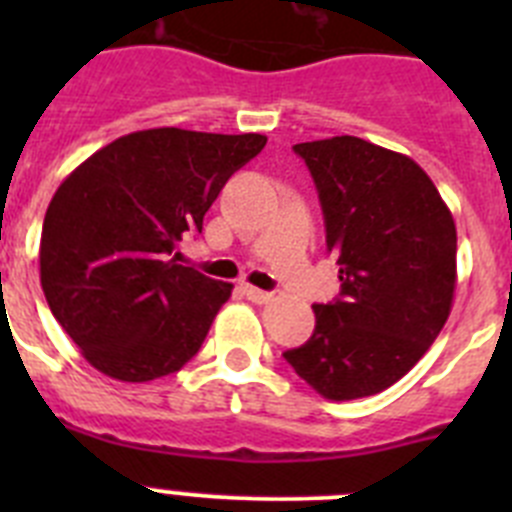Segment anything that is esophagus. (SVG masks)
Segmentation results:
<instances>
[{
    "label": "esophagus",
    "instance_id": "obj_1",
    "mask_svg": "<svg viewBox=\"0 0 512 512\" xmlns=\"http://www.w3.org/2000/svg\"><path fill=\"white\" fill-rule=\"evenodd\" d=\"M243 295H246L251 302H256V305H264V302L271 300V292H264V289L259 287H251V284H243Z\"/></svg>",
    "mask_w": 512,
    "mask_h": 512
}]
</instances>
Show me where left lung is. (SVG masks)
I'll return each instance as SVG.
<instances>
[{"label": "left lung", "instance_id": "obj_1", "mask_svg": "<svg viewBox=\"0 0 512 512\" xmlns=\"http://www.w3.org/2000/svg\"><path fill=\"white\" fill-rule=\"evenodd\" d=\"M318 187L341 295L312 305L315 330L284 359L328 400L387 390L449 320L456 225L413 158L354 135L297 143Z\"/></svg>", "mask_w": 512, "mask_h": 512}]
</instances>
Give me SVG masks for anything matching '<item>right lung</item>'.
Wrapping results in <instances>:
<instances>
[{"label": "right lung", "instance_id": "add662e5", "mask_svg": "<svg viewBox=\"0 0 512 512\" xmlns=\"http://www.w3.org/2000/svg\"><path fill=\"white\" fill-rule=\"evenodd\" d=\"M266 135L153 128L122 135L53 194L40 235V284L81 356L120 382L179 372L233 284L182 266L176 251Z\"/></svg>", "mask_w": 512, "mask_h": 512}]
</instances>
